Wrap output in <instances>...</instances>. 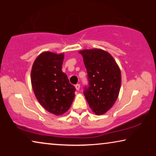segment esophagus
<instances>
[{"label": "esophagus", "instance_id": "34e87169", "mask_svg": "<svg viewBox=\"0 0 156 156\" xmlns=\"http://www.w3.org/2000/svg\"><path fill=\"white\" fill-rule=\"evenodd\" d=\"M75 88H76V90H80V84H76V85H75Z\"/></svg>", "mask_w": 156, "mask_h": 156}]
</instances>
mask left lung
Segmentation results:
<instances>
[{"instance_id": "left-lung-1", "label": "left lung", "mask_w": 156, "mask_h": 156, "mask_svg": "<svg viewBox=\"0 0 156 156\" xmlns=\"http://www.w3.org/2000/svg\"><path fill=\"white\" fill-rule=\"evenodd\" d=\"M87 71L89 87L84 94L89 107L97 115L107 112L119 97L121 84L119 67L109 53L101 49L79 52Z\"/></svg>"}]
</instances>
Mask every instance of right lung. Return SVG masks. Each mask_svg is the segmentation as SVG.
<instances>
[{
    "label": "right lung",
    "instance_id": "add662e5",
    "mask_svg": "<svg viewBox=\"0 0 156 156\" xmlns=\"http://www.w3.org/2000/svg\"><path fill=\"white\" fill-rule=\"evenodd\" d=\"M64 54L44 52L34 62L31 84L37 101L48 112L59 116L67 112L76 89L62 71Z\"/></svg>",
    "mask_w": 156,
    "mask_h": 156
}]
</instances>
